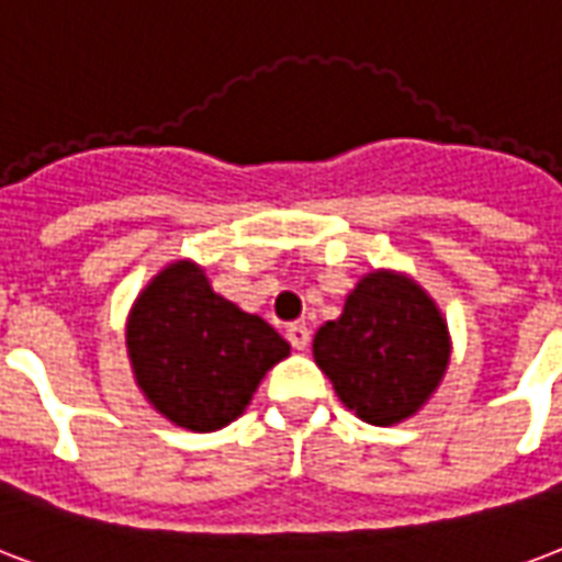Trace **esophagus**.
<instances>
[{"label":"esophagus","instance_id":"34e87169","mask_svg":"<svg viewBox=\"0 0 562 562\" xmlns=\"http://www.w3.org/2000/svg\"><path fill=\"white\" fill-rule=\"evenodd\" d=\"M285 339L292 342V348H297V351H303L306 345H310V327L301 322L289 324V330H285Z\"/></svg>","mask_w":562,"mask_h":562}]
</instances>
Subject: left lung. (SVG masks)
I'll use <instances>...</instances> for the list:
<instances>
[{"label": "left lung", "mask_w": 562, "mask_h": 562, "mask_svg": "<svg viewBox=\"0 0 562 562\" xmlns=\"http://www.w3.org/2000/svg\"><path fill=\"white\" fill-rule=\"evenodd\" d=\"M452 339L431 294L402 270L378 268L318 327L313 357L345 408L372 426L414 417L440 386Z\"/></svg>", "instance_id": "obj_1"}]
</instances>
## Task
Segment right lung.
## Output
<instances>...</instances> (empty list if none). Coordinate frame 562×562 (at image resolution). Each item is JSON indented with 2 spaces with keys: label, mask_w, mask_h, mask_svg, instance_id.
<instances>
[{
  "label": "right lung",
  "mask_w": 562,
  "mask_h": 562,
  "mask_svg": "<svg viewBox=\"0 0 562 562\" xmlns=\"http://www.w3.org/2000/svg\"><path fill=\"white\" fill-rule=\"evenodd\" d=\"M124 345L145 402L187 431L238 419L268 369L292 355L265 318L214 292L193 259L169 261L136 294Z\"/></svg>",
  "instance_id": "1"
}]
</instances>
